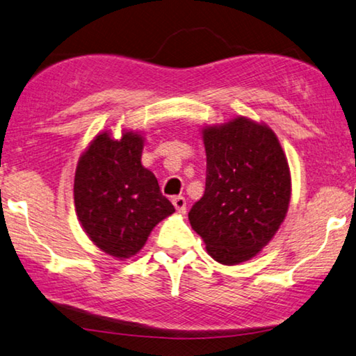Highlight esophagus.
<instances>
[{
    "label": "esophagus",
    "mask_w": 356,
    "mask_h": 356,
    "mask_svg": "<svg viewBox=\"0 0 356 356\" xmlns=\"http://www.w3.org/2000/svg\"><path fill=\"white\" fill-rule=\"evenodd\" d=\"M172 203H173V207H175V209H177L178 213H181V214L186 213V199H184V197H181V195L173 197Z\"/></svg>",
    "instance_id": "34e87169"
}]
</instances>
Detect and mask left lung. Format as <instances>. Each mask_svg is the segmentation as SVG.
Wrapping results in <instances>:
<instances>
[{
    "label": "left lung",
    "mask_w": 356,
    "mask_h": 356,
    "mask_svg": "<svg viewBox=\"0 0 356 356\" xmlns=\"http://www.w3.org/2000/svg\"><path fill=\"white\" fill-rule=\"evenodd\" d=\"M202 134L207 183L189 222L214 260L238 265L271 241L287 214L292 194L287 157L270 127L244 116Z\"/></svg>",
    "instance_id": "1"
}]
</instances>
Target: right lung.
I'll use <instances>...</instances> for the list:
<instances>
[{"instance_id": "right-lung-1", "label": "right lung", "mask_w": 356, "mask_h": 356, "mask_svg": "<svg viewBox=\"0 0 356 356\" xmlns=\"http://www.w3.org/2000/svg\"><path fill=\"white\" fill-rule=\"evenodd\" d=\"M143 137L106 131L80 156L74 179L75 211L90 240L116 259L145 246L156 224L175 211L157 179L142 165Z\"/></svg>"}]
</instances>
